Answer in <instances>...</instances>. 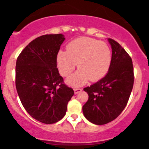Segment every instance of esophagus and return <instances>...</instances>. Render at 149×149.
<instances>
[{
  "mask_svg": "<svg viewBox=\"0 0 149 149\" xmlns=\"http://www.w3.org/2000/svg\"><path fill=\"white\" fill-rule=\"evenodd\" d=\"M74 91L75 94H77V93H80L81 91H82V89H81V88H74Z\"/></svg>",
  "mask_w": 149,
  "mask_h": 149,
  "instance_id": "34e87169",
  "label": "esophagus"
}]
</instances>
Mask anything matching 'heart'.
<instances>
[{"mask_svg":"<svg viewBox=\"0 0 149 149\" xmlns=\"http://www.w3.org/2000/svg\"><path fill=\"white\" fill-rule=\"evenodd\" d=\"M66 48L67 51H59L57 56L61 75L68 76L74 70L77 63L79 69L67 79L68 85L81 86L89 79L96 82L107 74L111 64L112 53L107 43L83 36L71 40Z\"/></svg>","mask_w":149,"mask_h":149,"instance_id":"1","label":"heart"}]
</instances>
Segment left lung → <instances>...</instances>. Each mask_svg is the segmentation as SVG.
<instances>
[{"instance_id": "1", "label": "left lung", "mask_w": 149, "mask_h": 149, "mask_svg": "<svg viewBox=\"0 0 149 149\" xmlns=\"http://www.w3.org/2000/svg\"><path fill=\"white\" fill-rule=\"evenodd\" d=\"M112 60L104 77L83 90L88 100L83 107L85 118L95 125L115 120L127 105L133 88L134 74L132 60L119 42L109 38Z\"/></svg>"}]
</instances>
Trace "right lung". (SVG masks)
<instances>
[{
  "label": "right lung",
  "instance_id": "right-lung-1",
  "mask_svg": "<svg viewBox=\"0 0 149 149\" xmlns=\"http://www.w3.org/2000/svg\"><path fill=\"white\" fill-rule=\"evenodd\" d=\"M62 34H45L32 40L16 61L15 86L21 102L34 119L55 123L64 117L74 95L57 68Z\"/></svg>",
  "mask_w": 149,
  "mask_h": 149
}]
</instances>
